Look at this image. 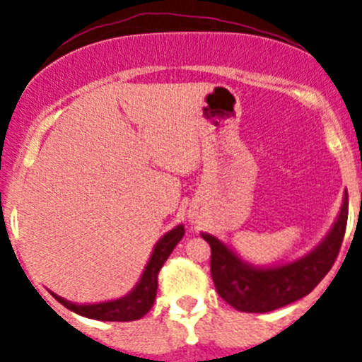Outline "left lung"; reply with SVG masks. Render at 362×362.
Returning a JSON list of instances; mask_svg holds the SVG:
<instances>
[{
	"label": "left lung",
	"instance_id": "left-lung-1",
	"mask_svg": "<svg viewBox=\"0 0 362 362\" xmlns=\"http://www.w3.org/2000/svg\"><path fill=\"white\" fill-rule=\"evenodd\" d=\"M349 216L345 193L340 216L329 235L310 255L274 268H255L242 262L221 240L202 233L211 245V277L219 296L238 312H272L307 296L326 277L340 252Z\"/></svg>",
	"mask_w": 362,
	"mask_h": 362
}]
</instances>
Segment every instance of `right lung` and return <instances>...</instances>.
I'll return each mask as SVG.
<instances>
[{
    "mask_svg": "<svg viewBox=\"0 0 362 362\" xmlns=\"http://www.w3.org/2000/svg\"><path fill=\"white\" fill-rule=\"evenodd\" d=\"M185 235V226L180 225L174 230H170L167 235L160 238L156 244L153 255H151L150 262H148L146 270H144L143 277H141L139 284L136 286L132 293L127 294L125 298L115 301H106V303L98 305H74L69 301L62 300V298L55 296L59 303L64 305L74 314H80L88 319L98 320H113V322H127V320H137L143 315L150 312L153 307V301L156 298V288H158V272L163 267L165 259L176 247L177 242Z\"/></svg>",
    "mask_w": 362,
    "mask_h": 362,
    "instance_id": "add662e5",
    "label": "right lung"
}]
</instances>
